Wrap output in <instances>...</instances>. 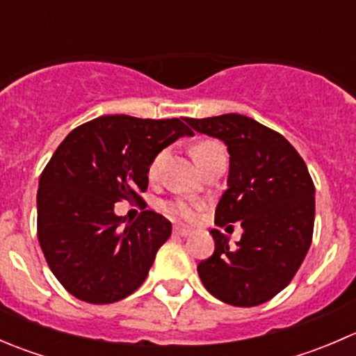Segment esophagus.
<instances>
[{
	"instance_id": "1",
	"label": "esophagus",
	"mask_w": 356,
	"mask_h": 356,
	"mask_svg": "<svg viewBox=\"0 0 356 356\" xmlns=\"http://www.w3.org/2000/svg\"><path fill=\"white\" fill-rule=\"evenodd\" d=\"M174 234L179 236V238H188V236L193 234V231H191V229H188V227H175Z\"/></svg>"
}]
</instances>
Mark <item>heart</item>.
<instances>
[{
  "label": "heart",
  "mask_w": 356,
  "mask_h": 356,
  "mask_svg": "<svg viewBox=\"0 0 356 356\" xmlns=\"http://www.w3.org/2000/svg\"><path fill=\"white\" fill-rule=\"evenodd\" d=\"M217 152H224L220 143L217 141H201L198 145H195L193 148V158H195L196 165H201L208 156H211L213 153ZM165 152L158 153V155L153 158L152 165H149V177H156L158 174V168H160L161 161H163ZM165 210H167L168 215H172L174 218H181V220H191L196 213V208L195 204L189 203V201L184 200H174V201H168L165 204Z\"/></svg>",
  "instance_id": "heart-1"
}]
</instances>
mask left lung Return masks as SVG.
<instances>
[{
	"label": "left lung",
	"instance_id": "1",
	"mask_svg": "<svg viewBox=\"0 0 356 356\" xmlns=\"http://www.w3.org/2000/svg\"><path fill=\"white\" fill-rule=\"evenodd\" d=\"M186 122L227 146V189L215 208V224L239 222L243 227L236 246L211 229L215 251L198 264L200 279L224 303L257 307L281 293L307 257L315 220L314 181L288 139L253 118L225 113Z\"/></svg>",
	"mask_w": 356,
	"mask_h": 356
}]
</instances>
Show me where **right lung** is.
Masks as SVG:
<instances>
[{
	"label": "right lung",
	"mask_w": 356,
	"mask_h": 356,
	"mask_svg": "<svg viewBox=\"0 0 356 356\" xmlns=\"http://www.w3.org/2000/svg\"><path fill=\"white\" fill-rule=\"evenodd\" d=\"M188 118L103 115L75 127L53 153L38 189V238L60 284L88 303H115L145 282L172 224L152 210L122 225V200L143 201L153 158Z\"/></svg>",
	"instance_id": "add662e5"
}]
</instances>
